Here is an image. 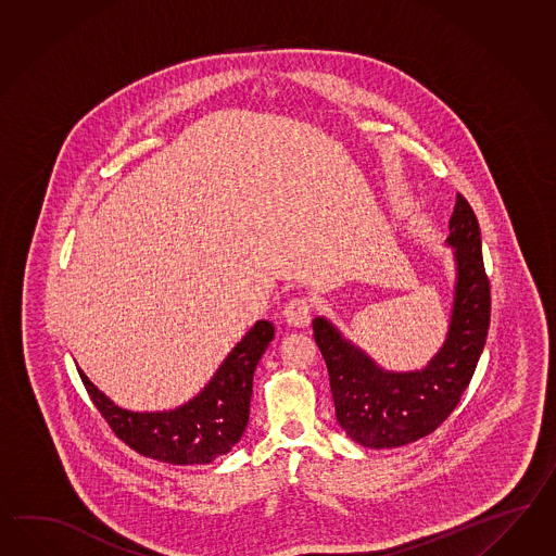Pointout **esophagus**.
Segmentation results:
<instances>
[{"mask_svg":"<svg viewBox=\"0 0 556 556\" xmlns=\"http://www.w3.org/2000/svg\"><path fill=\"white\" fill-rule=\"evenodd\" d=\"M313 305L307 298L291 299L285 305L283 315L289 326L307 327L312 321Z\"/></svg>","mask_w":556,"mask_h":556,"instance_id":"esophagus-1","label":"esophagus"}]
</instances>
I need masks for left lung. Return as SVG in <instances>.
<instances>
[{
  "mask_svg": "<svg viewBox=\"0 0 556 556\" xmlns=\"http://www.w3.org/2000/svg\"><path fill=\"white\" fill-rule=\"evenodd\" d=\"M454 291L446 336L420 369L379 366L327 317L313 319V338L329 371L336 418L359 446L400 447L432 433L458 406L475 376L490 326V285L475 211L458 194L447 223Z\"/></svg>",
  "mask_w": 556,
  "mask_h": 556,
  "instance_id": "1",
  "label": "left lung"
}]
</instances>
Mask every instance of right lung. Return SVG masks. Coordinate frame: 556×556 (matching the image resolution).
Returning <instances> with one entry per match:
<instances>
[{
    "label": "right lung",
    "instance_id": "obj_1",
    "mask_svg": "<svg viewBox=\"0 0 556 556\" xmlns=\"http://www.w3.org/2000/svg\"><path fill=\"white\" fill-rule=\"evenodd\" d=\"M273 338L271 321L258 319L230 350L203 390L173 409H126L98 390L80 367L78 374L110 428L138 454L178 466L211 464L229 454L243 438L253 395V374Z\"/></svg>",
    "mask_w": 556,
    "mask_h": 556
}]
</instances>
